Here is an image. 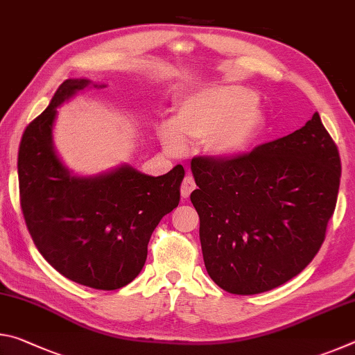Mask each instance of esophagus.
I'll use <instances>...</instances> for the list:
<instances>
[{"label":"esophagus","instance_id":"obj_1","mask_svg":"<svg viewBox=\"0 0 355 355\" xmlns=\"http://www.w3.org/2000/svg\"><path fill=\"white\" fill-rule=\"evenodd\" d=\"M196 189V182L194 178H192V175H186L183 183H182V197L183 199H188V197L191 196V192Z\"/></svg>","mask_w":355,"mask_h":355}]
</instances>
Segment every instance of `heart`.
<instances>
[{
	"label": "heart",
	"instance_id": "obj_1",
	"mask_svg": "<svg viewBox=\"0 0 355 355\" xmlns=\"http://www.w3.org/2000/svg\"><path fill=\"white\" fill-rule=\"evenodd\" d=\"M260 127L255 92L243 86H214L191 94L180 103L175 120L161 130V141L172 155L184 152V139L202 142L214 158L233 159L252 147Z\"/></svg>",
	"mask_w": 355,
	"mask_h": 355
}]
</instances>
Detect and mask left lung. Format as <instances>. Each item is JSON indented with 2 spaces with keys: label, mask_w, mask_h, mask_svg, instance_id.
I'll use <instances>...</instances> for the list:
<instances>
[{
  "label": "left lung",
  "mask_w": 355,
  "mask_h": 355,
  "mask_svg": "<svg viewBox=\"0 0 355 355\" xmlns=\"http://www.w3.org/2000/svg\"><path fill=\"white\" fill-rule=\"evenodd\" d=\"M208 275L232 294H258L296 277L326 238L338 196V148L315 112L302 128L233 159L194 158Z\"/></svg>",
  "instance_id": "obj_1"
}]
</instances>
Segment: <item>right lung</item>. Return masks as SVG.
Returning a JSON list of instances; mask_svg holds the SVG:
<instances>
[{"label": "right lung", "mask_w": 355, "mask_h": 355, "mask_svg": "<svg viewBox=\"0 0 355 355\" xmlns=\"http://www.w3.org/2000/svg\"><path fill=\"white\" fill-rule=\"evenodd\" d=\"M86 78L65 80L46 110L28 125L19 150L21 209L42 257L59 274L95 290L133 282L147 260L159 220L180 202L183 166L159 177L120 164L97 175H76L53 141L58 107L86 87Z\"/></svg>", "instance_id": "1"}]
</instances>
